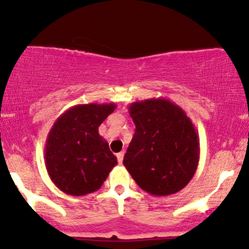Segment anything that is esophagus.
<instances>
[{
    "label": "esophagus",
    "instance_id": "esophagus-1",
    "mask_svg": "<svg viewBox=\"0 0 249 249\" xmlns=\"http://www.w3.org/2000/svg\"><path fill=\"white\" fill-rule=\"evenodd\" d=\"M123 158H124V151H122V152H119L118 154H117V159H118L119 164H122L123 162Z\"/></svg>",
    "mask_w": 249,
    "mask_h": 249
}]
</instances>
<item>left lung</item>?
Listing matches in <instances>:
<instances>
[{
  "mask_svg": "<svg viewBox=\"0 0 249 249\" xmlns=\"http://www.w3.org/2000/svg\"><path fill=\"white\" fill-rule=\"evenodd\" d=\"M136 132L123 164L142 190L162 196L182 190L199 162L198 133L186 112L166 98L128 107Z\"/></svg>",
  "mask_w": 249,
  "mask_h": 249,
  "instance_id": "obj_1",
  "label": "left lung"
}]
</instances>
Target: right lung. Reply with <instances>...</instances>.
Returning a JSON list of instances; mask_svg holds the SVG:
<instances>
[{
	"instance_id": "obj_1",
	"label": "right lung",
	"mask_w": 249,
	"mask_h": 249,
	"mask_svg": "<svg viewBox=\"0 0 249 249\" xmlns=\"http://www.w3.org/2000/svg\"><path fill=\"white\" fill-rule=\"evenodd\" d=\"M115 108V103L75 105L53 123L45 142V167L62 192L75 196L95 192L117 165V157L98 133Z\"/></svg>"
}]
</instances>
